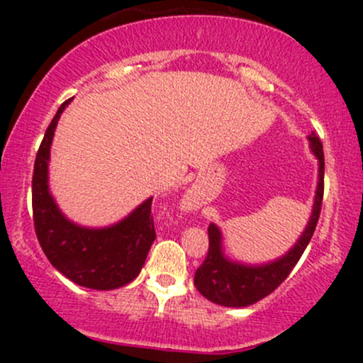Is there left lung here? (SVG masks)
<instances>
[{
    "instance_id": "obj_1",
    "label": "left lung",
    "mask_w": 363,
    "mask_h": 363,
    "mask_svg": "<svg viewBox=\"0 0 363 363\" xmlns=\"http://www.w3.org/2000/svg\"><path fill=\"white\" fill-rule=\"evenodd\" d=\"M309 145L312 153L319 160V182L318 189H315L312 215L301 239L280 259L259 266L242 264V262L230 261L228 257H225L222 249V232L215 223H210L208 227V239H210L208 254L194 274L196 289L208 301L225 307H247L251 303H256L277 290L301 259L314 235L324 194V152L323 143L314 131L309 135Z\"/></svg>"
}]
</instances>
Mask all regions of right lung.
<instances>
[{"label": "right lung", "instance_id": "add662e5", "mask_svg": "<svg viewBox=\"0 0 363 363\" xmlns=\"http://www.w3.org/2000/svg\"><path fill=\"white\" fill-rule=\"evenodd\" d=\"M72 99L61 104L35 157L32 177V210L37 239L57 272L80 286L114 290L138 277L155 240L152 199L126 218L104 228H86L69 222L49 193L48 170L54 129Z\"/></svg>", "mask_w": 363, "mask_h": 363}]
</instances>
